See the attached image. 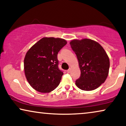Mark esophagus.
Here are the masks:
<instances>
[{
    "label": "esophagus",
    "instance_id": "1",
    "mask_svg": "<svg viewBox=\"0 0 126 126\" xmlns=\"http://www.w3.org/2000/svg\"><path fill=\"white\" fill-rule=\"evenodd\" d=\"M70 72H71V69L70 68H69V69L67 70V73H70Z\"/></svg>",
    "mask_w": 126,
    "mask_h": 126
}]
</instances>
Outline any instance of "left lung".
Returning <instances> with one entry per match:
<instances>
[{
    "instance_id": "1",
    "label": "left lung",
    "mask_w": 126,
    "mask_h": 126,
    "mask_svg": "<svg viewBox=\"0 0 126 126\" xmlns=\"http://www.w3.org/2000/svg\"><path fill=\"white\" fill-rule=\"evenodd\" d=\"M70 46L79 61L80 77L76 85L83 91H92L104 83L108 76L110 60L104 49L90 39H74Z\"/></svg>"
}]
</instances>
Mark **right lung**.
Wrapping results in <instances>:
<instances>
[{
	"label": "right lung",
	"mask_w": 126,
	"mask_h": 126,
	"mask_svg": "<svg viewBox=\"0 0 126 126\" xmlns=\"http://www.w3.org/2000/svg\"><path fill=\"white\" fill-rule=\"evenodd\" d=\"M66 44L63 39L45 37L26 53L24 60L25 76L35 90L48 93L59 85L63 73L58 68L57 54Z\"/></svg>",
	"instance_id": "right-lung-1"
}]
</instances>
